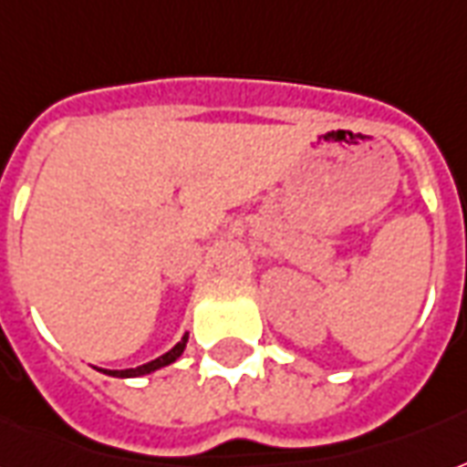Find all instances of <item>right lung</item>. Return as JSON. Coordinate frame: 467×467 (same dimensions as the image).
I'll list each match as a JSON object with an SVG mask.
<instances>
[{"label":"right lung","instance_id":"obj_1","mask_svg":"<svg viewBox=\"0 0 467 467\" xmlns=\"http://www.w3.org/2000/svg\"><path fill=\"white\" fill-rule=\"evenodd\" d=\"M186 343H188V336H183V340L176 345V348H171L166 355L161 358H156V360L147 362V365H141V368H134V369H102L105 375L109 377H141V375H149V372H154L159 368H166L171 362H176L181 358V352L186 350Z\"/></svg>","mask_w":467,"mask_h":467}]
</instances>
